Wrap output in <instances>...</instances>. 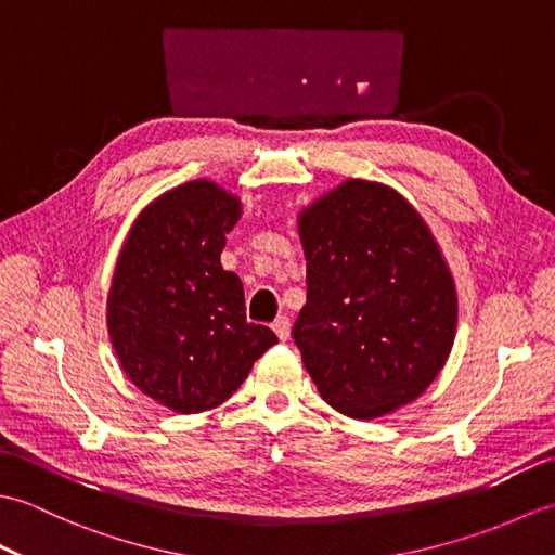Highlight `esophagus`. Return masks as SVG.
<instances>
[{
	"instance_id": "esophagus-1",
	"label": "esophagus",
	"mask_w": 555,
	"mask_h": 555,
	"mask_svg": "<svg viewBox=\"0 0 555 555\" xmlns=\"http://www.w3.org/2000/svg\"><path fill=\"white\" fill-rule=\"evenodd\" d=\"M271 328H274V334L281 338V340H286L288 338V332H291V320L286 314H279L274 322H271Z\"/></svg>"
}]
</instances>
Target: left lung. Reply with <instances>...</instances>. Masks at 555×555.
<instances>
[{
  "instance_id": "8db88e82",
  "label": "left lung",
  "mask_w": 555,
  "mask_h": 555,
  "mask_svg": "<svg viewBox=\"0 0 555 555\" xmlns=\"http://www.w3.org/2000/svg\"><path fill=\"white\" fill-rule=\"evenodd\" d=\"M308 302L293 340L317 391L356 420L415 400L453 348L457 300L439 245L403 195L350 179L298 221Z\"/></svg>"
}]
</instances>
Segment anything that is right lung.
<instances>
[{
    "label": "right lung",
    "instance_id": "right-lung-1",
    "mask_svg": "<svg viewBox=\"0 0 555 555\" xmlns=\"http://www.w3.org/2000/svg\"><path fill=\"white\" fill-rule=\"evenodd\" d=\"M238 197L205 179L143 209L116 262L107 326L121 370L173 412L221 405L276 344L245 320L241 279L221 267Z\"/></svg>",
    "mask_w": 555,
    "mask_h": 555
}]
</instances>
